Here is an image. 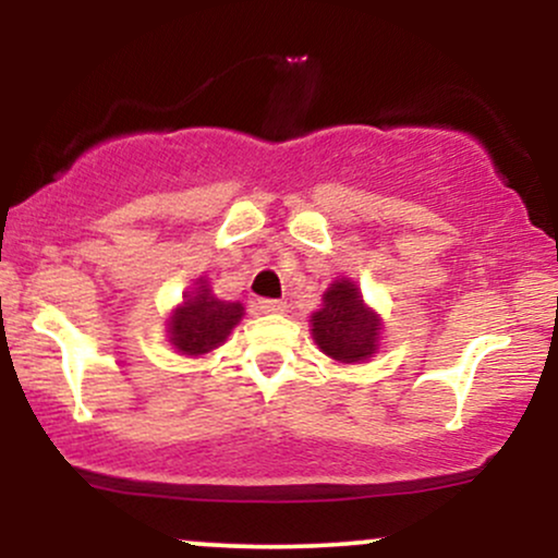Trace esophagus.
<instances>
[{
    "label": "esophagus",
    "mask_w": 558,
    "mask_h": 558,
    "mask_svg": "<svg viewBox=\"0 0 558 558\" xmlns=\"http://www.w3.org/2000/svg\"><path fill=\"white\" fill-rule=\"evenodd\" d=\"M257 310L265 312V315H280V312H286V301H280V299H259L257 301Z\"/></svg>",
    "instance_id": "34e87169"
}]
</instances>
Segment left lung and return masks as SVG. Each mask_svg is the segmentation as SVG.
<instances>
[{
	"instance_id": "1",
	"label": "left lung",
	"mask_w": 558,
	"mask_h": 558,
	"mask_svg": "<svg viewBox=\"0 0 558 558\" xmlns=\"http://www.w3.org/2000/svg\"><path fill=\"white\" fill-rule=\"evenodd\" d=\"M312 336L325 354L338 362L367 360L380 336V319L362 304L349 280H336L325 293L323 310L312 315Z\"/></svg>"
}]
</instances>
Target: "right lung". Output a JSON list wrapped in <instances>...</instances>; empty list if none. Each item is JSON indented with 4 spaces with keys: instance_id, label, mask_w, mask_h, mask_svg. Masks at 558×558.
<instances>
[{
    "instance_id": "obj_1",
    "label": "right lung",
    "mask_w": 558,
    "mask_h": 558,
    "mask_svg": "<svg viewBox=\"0 0 558 558\" xmlns=\"http://www.w3.org/2000/svg\"><path fill=\"white\" fill-rule=\"evenodd\" d=\"M198 291L170 319V341L181 354H207L230 336L243 315L239 301H222L209 293L204 280Z\"/></svg>"
}]
</instances>
